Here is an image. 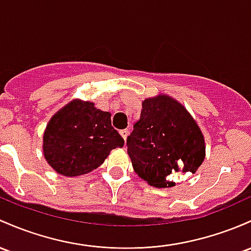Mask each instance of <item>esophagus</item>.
Masks as SVG:
<instances>
[{
  "instance_id": "34e87169",
  "label": "esophagus",
  "mask_w": 251,
  "mask_h": 251,
  "mask_svg": "<svg viewBox=\"0 0 251 251\" xmlns=\"http://www.w3.org/2000/svg\"><path fill=\"white\" fill-rule=\"evenodd\" d=\"M128 133H130V132H128V130H121L120 131V134H121V137H123V138H124V140L127 139Z\"/></svg>"
}]
</instances>
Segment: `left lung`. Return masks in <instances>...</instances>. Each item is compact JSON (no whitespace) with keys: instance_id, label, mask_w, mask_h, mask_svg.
Returning a JSON list of instances; mask_svg holds the SVG:
<instances>
[{"instance_id":"left-lung-1","label":"left lung","mask_w":251,"mask_h":251,"mask_svg":"<svg viewBox=\"0 0 251 251\" xmlns=\"http://www.w3.org/2000/svg\"><path fill=\"white\" fill-rule=\"evenodd\" d=\"M140 119L126 140L134 172L158 188L175 186L176 173L194 174L205 158V142L187 109L167 95L143 101Z\"/></svg>"}]
</instances>
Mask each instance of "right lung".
I'll return each instance as SVG.
<instances>
[{
    "instance_id": "add662e5",
    "label": "right lung",
    "mask_w": 251,
    "mask_h": 251,
    "mask_svg": "<svg viewBox=\"0 0 251 251\" xmlns=\"http://www.w3.org/2000/svg\"><path fill=\"white\" fill-rule=\"evenodd\" d=\"M111 113L93 102L74 100L57 112L44 133V156L59 174L78 176L103 163L111 150L124 147Z\"/></svg>"
}]
</instances>
